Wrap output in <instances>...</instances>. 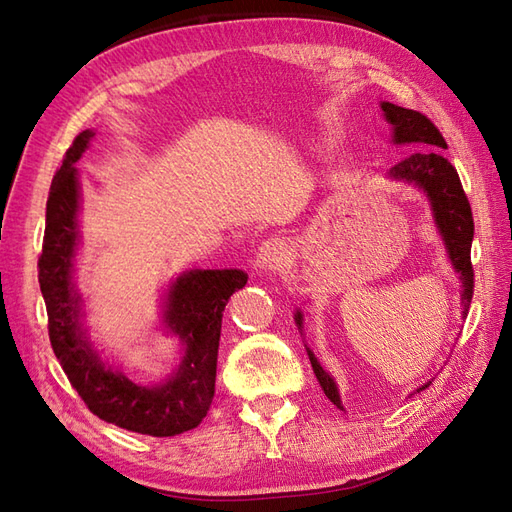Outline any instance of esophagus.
Listing matches in <instances>:
<instances>
[{"mask_svg":"<svg viewBox=\"0 0 512 512\" xmlns=\"http://www.w3.org/2000/svg\"><path fill=\"white\" fill-rule=\"evenodd\" d=\"M288 250H286V243L280 239H269L258 247V254H256V269H273V267H280L282 262L286 260Z\"/></svg>","mask_w":512,"mask_h":512,"instance_id":"1","label":"esophagus"}]
</instances>
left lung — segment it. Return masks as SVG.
<instances>
[{
  "mask_svg": "<svg viewBox=\"0 0 512 512\" xmlns=\"http://www.w3.org/2000/svg\"><path fill=\"white\" fill-rule=\"evenodd\" d=\"M382 111L386 121L393 126V143L414 145L418 149L406 160L397 162L389 170V177L397 181L414 183L427 194L431 211H433V220H436V226L446 245L448 258H451L455 271L459 273V280L463 286L461 290L463 318H466L472 303V294H474V269L470 260L474 220H472L470 200L461 188L455 166L438 151V149H446V141L440 134V130L433 126L431 119H427L423 113L412 111V108H404L391 102H382ZM294 322H297L299 329H303V314L299 309L297 314H294ZM307 354H309V361H312L314 374L322 386L324 395H327L339 410H344L335 380L322 369L312 350L307 348ZM427 386L429 382L421 386L418 391L427 389Z\"/></svg>",
  "mask_w": 512,
  "mask_h": 512,
  "instance_id": "8db88e82",
  "label": "left lung"
}]
</instances>
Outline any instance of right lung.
Here are the masks:
<instances>
[{"label":"right lung","instance_id":"right-lung-1","mask_svg":"<svg viewBox=\"0 0 512 512\" xmlns=\"http://www.w3.org/2000/svg\"><path fill=\"white\" fill-rule=\"evenodd\" d=\"M94 132L83 130L66 151L46 200V228L38 282L49 314V337L59 365L85 406L102 421L153 438L179 436L200 425L215 393L222 312L230 294L247 284L241 269H194L170 284L164 324L185 344L179 369L166 382L143 386L106 367L81 324V294L72 282L79 247L76 162Z\"/></svg>","mask_w":512,"mask_h":512}]
</instances>
